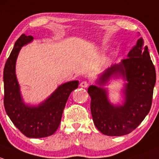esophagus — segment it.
I'll return each mask as SVG.
<instances>
[{"label": "esophagus", "instance_id": "1", "mask_svg": "<svg viewBox=\"0 0 159 159\" xmlns=\"http://www.w3.org/2000/svg\"><path fill=\"white\" fill-rule=\"evenodd\" d=\"M88 86H89V83H88L86 81H83L81 82V83H80V86L83 88H86Z\"/></svg>", "mask_w": 159, "mask_h": 159}]
</instances>
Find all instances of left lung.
Segmentation results:
<instances>
[{
	"mask_svg": "<svg viewBox=\"0 0 159 159\" xmlns=\"http://www.w3.org/2000/svg\"><path fill=\"white\" fill-rule=\"evenodd\" d=\"M142 46L143 40L139 39L128 57L106 69L97 81L102 86L113 75H122L127 80L125 102L122 106L111 104L106 91L100 86L92 85L88 88L93 122L104 135H127L136 129L149 112L156 73L148 47L143 48Z\"/></svg>",
	"mask_w": 159,
	"mask_h": 159,
	"instance_id": "obj_1",
	"label": "left lung"
}]
</instances>
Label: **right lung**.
I'll return each mask as SVG.
<instances>
[{"label": "right lung", "instance_id": "right-lung-1", "mask_svg": "<svg viewBox=\"0 0 159 159\" xmlns=\"http://www.w3.org/2000/svg\"><path fill=\"white\" fill-rule=\"evenodd\" d=\"M34 40L32 36L22 34L15 42L4 69L5 111L17 129L28 138L50 136L58 129L69 96L79 86V81L62 84L53 94L37 106L24 104L15 73L17 56L23 46Z\"/></svg>", "mask_w": 159, "mask_h": 159}]
</instances>
